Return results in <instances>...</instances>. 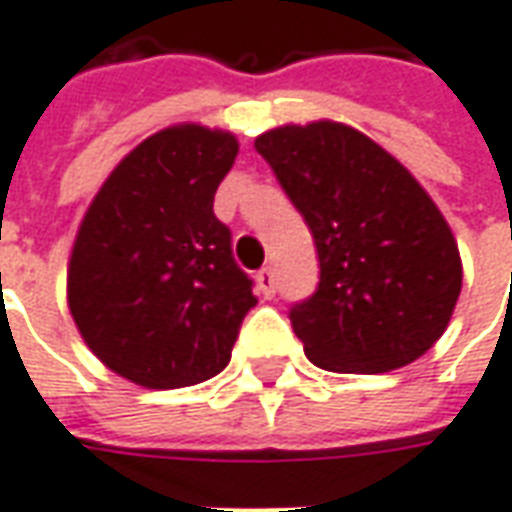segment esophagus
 Returning a JSON list of instances; mask_svg holds the SVG:
<instances>
[{
    "label": "esophagus",
    "mask_w": 512,
    "mask_h": 512,
    "mask_svg": "<svg viewBox=\"0 0 512 512\" xmlns=\"http://www.w3.org/2000/svg\"><path fill=\"white\" fill-rule=\"evenodd\" d=\"M256 281H259V290H262L264 298H273L276 295V273L270 267H262Z\"/></svg>",
    "instance_id": "34e87169"
}]
</instances>
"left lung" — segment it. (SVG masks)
Listing matches in <instances>:
<instances>
[{
	"instance_id": "left-lung-1",
	"label": "left lung",
	"mask_w": 512,
	"mask_h": 512,
	"mask_svg": "<svg viewBox=\"0 0 512 512\" xmlns=\"http://www.w3.org/2000/svg\"><path fill=\"white\" fill-rule=\"evenodd\" d=\"M253 147L315 239L317 290L290 309L306 357L334 373H384L426 354L449 326L463 264L421 183L340 122L267 130Z\"/></svg>"
}]
</instances>
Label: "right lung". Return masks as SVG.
<instances>
[{
  "instance_id": "obj_1",
  "label": "right lung",
  "mask_w": 512,
  "mask_h": 512,
  "mask_svg": "<svg viewBox=\"0 0 512 512\" xmlns=\"http://www.w3.org/2000/svg\"><path fill=\"white\" fill-rule=\"evenodd\" d=\"M236 150L225 130H161L88 206L69 259V309L88 348L130 382L189 387L231 362L256 306L231 228L214 217Z\"/></svg>"
}]
</instances>
